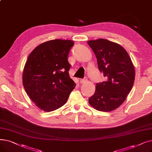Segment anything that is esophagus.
<instances>
[{
	"label": "esophagus",
	"instance_id": "obj_1",
	"mask_svg": "<svg viewBox=\"0 0 152 152\" xmlns=\"http://www.w3.org/2000/svg\"><path fill=\"white\" fill-rule=\"evenodd\" d=\"M87 81V80L86 79H81V80H80V83L81 84H83V83H85Z\"/></svg>",
	"mask_w": 152,
	"mask_h": 152
}]
</instances>
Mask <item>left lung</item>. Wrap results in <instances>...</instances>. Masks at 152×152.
<instances>
[{
	"label": "left lung",
	"instance_id": "8db88e82",
	"mask_svg": "<svg viewBox=\"0 0 152 152\" xmlns=\"http://www.w3.org/2000/svg\"><path fill=\"white\" fill-rule=\"evenodd\" d=\"M88 44L96 56L98 68L106 78L97 83L89 103L97 110L110 112L125 101L133 87L135 68L128 53L121 45L100 38Z\"/></svg>",
	"mask_w": 152,
	"mask_h": 152
}]
</instances>
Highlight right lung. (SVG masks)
Returning a JSON list of instances; mask_svg holds the SVG:
<instances>
[{"instance_id": "right-lung-1", "label": "right lung", "mask_w": 152, "mask_h": 152, "mask_svg": "<svg viewBox=\"0 0 152 152\" xmlns=\"http://www.w3.org/2000/svg\"><path fill=\"white\" fill-rule=\"evenodd\" d=\"M74 42L52 39L33 50L22 75L24 89L37 106L45 112L55 110L66 102L76 83L69 75L68 56Z\"/></svg>"}]
</instances>
